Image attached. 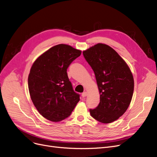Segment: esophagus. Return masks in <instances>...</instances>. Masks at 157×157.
<instances>
[{"mask_svg":"<svg viewBox=\"0 0 157 157\" xmlns=\"http://www.w3.org/2000/svg\"><path fill=\"white\" fill-rule=\"evenodd\" d=\"M87 96V92H83L82 93V97L84 98V97H86Z\"/></svg>","mask_w":157,"mask_h":157,"instance_id":"34e87169","label":"esophagus"}]
</instances>
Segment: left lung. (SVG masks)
Masks as SVG:
<instances>
[{
	"mask_svg": "<svg viewBox=\"0 0 157 157\" xmlns=\"http://www.w3.org/2000/svg\"><path fill=\"white\" fill-rule=\"evenodd\" d=\"M95 73L100 103L90 109L91 116L102 123H111L128 108L134 90V80L129 67L115 50L104 44H97L83 52Z\"/></svg>",
	"mask_w": 157,
	"mask_h": 157,
	"instance_id": "left-lung-1",
	"label": "left lung"
}]
</instances>
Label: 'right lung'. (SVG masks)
Segmentation results:
<instances>
[{
  "instance_id": "right-lung-1",
  "label": "right lung",
  "mask_w": 157,
  "mask_h": 157,
  "mask_svg": "<svg viewBox=\"0 0 157 157\" xmlns=\"http://www.w3.org/2000/svg\"><path fill=\"white\" fill-rule=\"evenodd\" d=\"M80 55V50L61 44L42 54L31 67L28 88L31 100L39 113L50 121L67 118L80 100L67 69Z\"/></svg>"
}]
</instances>
